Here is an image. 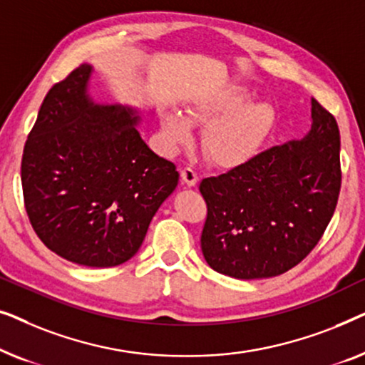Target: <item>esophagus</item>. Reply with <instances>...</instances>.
<instances>
[{
  "label": "esophagus",
  "instance_id": "obj_1",
  "mask_svg": "<svg viewBox=\"0 0 365 365\" xmlns=\"http://www.w3.org/2000/svg\"><path fill=\"white\" fill-rule=\"evenodd\" d=\"M181 179H182V182L189 187L196 186V184H197V174L192 168H184L181 171Z\"/></svg>",
  "mask_w": 365,
  "mask_h": 365
}]
</instances>
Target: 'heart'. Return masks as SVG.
Instances as JSON below:
<instances>
[{
	"mask_svg": "<svg viewBox=\"0 0 365 365\" xmlns=\"http://www.w3.org/2000/svg\"><path fill=\"white\" fill-rule=\"evenodd\" d=\"M252 93L234 84L209 96L199 98L184 109L161 114V129L166 146L178 151L192 141L191 126H206L201 146L219 168H239L261 151L272 131L276 111L269 103H249Z\"/></svg>",
	"mask_w": 365,
	"mask_h": 365,
	"instance_id": "b5f03b06",
	"label": "heart"
}]
</instances>
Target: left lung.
<instances>
[{
	"instance_id": "left-lung-1",
	"label": "left lung",
	"mask_w": 365,
	"mask_h": 365,
	"mask_svg": "<svg viewBox=\"0 0 365 365\" xmlns=\"http://www.w3.org/2000/svg\"><path fill=\"white\" fill-rule=\"evenodd\" d=\"M302 139L274 146L199 184L207 204L204 259L236 279H266L297 266L316 247L341 191L336 118L312 98Z\"/></svg>"
}]
</instances>
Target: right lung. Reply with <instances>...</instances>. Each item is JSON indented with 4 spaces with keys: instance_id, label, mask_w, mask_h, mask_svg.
<instances>
[{
    "instance_id": "obj_1",
    "label": "right lung",
    "mask_w": 365,
    "mask_h": 365,
    "mask_svg": "<svg viewBox=\"0 0 365 365\" xmlns=\"http://www.w3.org/2000/svg\"><path fill=\"white\" fill-rule=\"evenodd\" d=\"M91 74L81 64L49 89L24 144L21 184L44 246L79 266L113 267L139 251L179 173L139 136L138 109L93 101Z\"/></svg>"
}]
</instances>
